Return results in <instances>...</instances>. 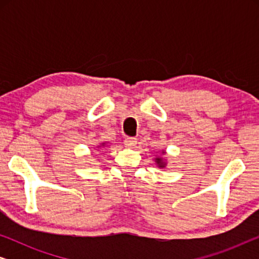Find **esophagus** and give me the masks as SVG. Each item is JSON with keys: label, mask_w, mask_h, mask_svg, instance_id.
Here are the masks:
<instances>
[{"label": "esophagus", "mask_w": 259, "mask_h": 259, "mask_svg": "<svg viewBox=\"0 0 259 259\" xmlns=\"http://www.w3.org/2000/svg\"><path fill=\"white\" fill-rule=\"evenodd\" d=\"M137 145V138H126L125 146L128 148H133Z\"/></svg>", "instance_id": "1"}]
</instances>
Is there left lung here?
<instances>
[{"label":"left lung","instance_id":"1","mask_svg":"<svg viewBox=\"0 0 259 259\" xmlns=\"http://www.w3.org/2000/svg\"><path fill=\"white\" fill-rule=\"evenodd\" d=\"M165 155H166V151L162 150L160 151V153L157 154L153 158L155 161V165H157L159 168H165L166 165H167V158H166Z\"/></svg>","mask_w":259,"mask_h":259}]
</instances>
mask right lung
<instances>
[{"label": "right lung", "mask_w": 259, "mask_h": 259, "mask_svg": "<svg viewBox=\"0 0 259 259\" xmlns=\"http://www.w3.org/2000/svg\"><path fill=\"white\" fill-rule=\"evenodd\" d=\"M106 145H108V143H107V141H104V143L99 144L98 146H97V148L99 150V148H101V147H106Z\"/></svg>", "instance_id": "add662e5"}]
</instances>
